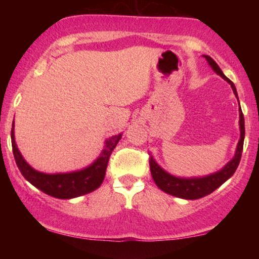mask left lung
Here are the masks:
<instances>
[{"label": "left lung", "mask_w": 259, "mask_h": 259, "mask_svg": "<svg viewBox=\"0 0 259 259\" xmlns=\"http://www.w3.org/2000/svg\"><path fill=\"white\" fill-rule=\"evenodd\" d=\"M214 73H217L219 76H222L226 82L231 84V88L233 91V94L236 95L237 100H238V94H237V90L235 84L230 79H228L219 68V66L211 59L210 56L203 55ZM239 102V100H238ZM239 131H240V138L237 144L236 152L233 158L226 164L224 167H222L219 171L211 173V175L204 176V177H191V178H182V177H176L165 171L160 165L155 161L153 155L151 153L150 158V168L151 175L153 178L155 185H157L161 191L165 193L171 194V196L183 198V199L187 200H194L203 198L207 194L213 192L217 190L219 186H222L226 180L231 178L233 173L236 172L237 167H238L240 157H242L243 152V144H244V137H245V127H244V115L242 109H240L239 105Z\"/></svg>", "instance_id": "left-lung-1"}]
</instances>
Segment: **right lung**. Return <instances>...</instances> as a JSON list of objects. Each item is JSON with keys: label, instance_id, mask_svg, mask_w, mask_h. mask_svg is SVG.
<instances>
[{"label": "right lung", "instance_id": "right-lung-1", "mask_svg": "<svg viewBox=\"0 0 259 259\" xmlns=\"http://www.w3.org/2000/svg\"><path fill=\"white\" fill-rule=\"evenodd\" d=\"M14 127L15 125L13 121L12 146L14 158H15L20 172L31 185L48 196L59 198V199H72V198L93 192L94 190L100 187L104 182L109 155L122 137V133H119L106 139L104 150L100 155L87 167L66 173H44L33 168L24 160L20 150L17 148Z\"/></svg>", "mask_w": 259, "mask_h": 259}]
</instances>
